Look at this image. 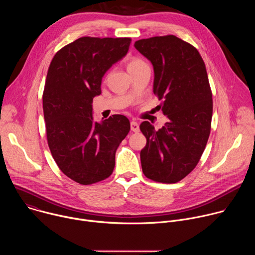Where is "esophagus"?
Masks as SVG:
<instances>
[{"mask_svg": "<svg viewBox=\"0 0 255 255\" xmlns=\"http://www.w3.org/2000/svg\"><path fill=\"white\" fill-rule=\"evenodd\" d=\"M130 128H131V131H133V132H138L139 131V125L135 121H131Z\"/></svg>", "mask_w": 255, "mask_h": 255, "instance_id": "34e87169", "label": "esophagus"}]
</instances>
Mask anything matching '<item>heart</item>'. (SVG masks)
I'll list each match as a JSON object with an SVG mask.
<instances>
[{"instance_id":"b5f03b06","label":"heart","mask_w":255,"mask_h":255,"mask_svg":"<svg viewBox=\"0 0 255 255\" xmlns=\"http://www.w3.org/2000/svg\"><path fill=\"white\" fill-rule=\"evenodd\" d=\"M142 63H144V62H143L141 59H139V58H133V59H131V60L128 62L127 67H128V68L135 67V66H138V65H140V64H142Z\"/></svg>"}]
</instances>
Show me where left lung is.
I'll return each instance as SVG.
<instances>
[{"mask_svg":"<svg viewBox=\"0 0 255 255\" xmlns=\"http://www.w3.org/2000/svg\"><path fill=\"white\" fill-rule=\"evenodd\" d=\"M134 46L153 66V93L168 119L159 130L148 121L140 124L146 137L142 171L158 183H177L196 167L210 135L213 101L206 66L194 46L173 35L141 39Z\"/></svg>","mask_w":255,"mask_h":255,"instance_id":"left-lung-1","label":"left lung"}]
</instances>
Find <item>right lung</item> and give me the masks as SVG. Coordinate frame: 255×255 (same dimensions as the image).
<instances>
[{
  "label": "right lung",
  "mask_w": 255,
  "mask_h": 255,
  "mask_svg": "<svg viewBox=\"0 0 255 255\" xmlns=\"http://www.w3.org/2000/svg\"><path fill=\"white\" fill-rule=\"evenodd\" d=\"M130 38L82 37L53 57L43 92L48 146L60 170L81 185L111 175L115 153L130 130L123 115L94 120L102 79L128 52Z\"/></svg>",
  "instance_id": "add662e5"
}]
</instances>
